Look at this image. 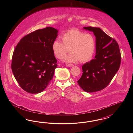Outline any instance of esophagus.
Masks as SVG:
<instances>
[{
	"instance_id": "obj_1",
	"label": "esophagus",
	"mask_w": 133,
	"mask_h": 133,
	"mask_svg": "<svg viewBox=\"0 0 133 133\" xmlns=\"http://www.w3.org/2000/svg\"><path fill=\"white\" fill-rule=\"evenodd\" d=\"M66 65L67 66H68V67H72V66H74V65L72 64L66 63Z\"/></svg>"
}]
</instances>
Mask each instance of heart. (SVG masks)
I'll list each match as a JSON object with an SVG mask.
<instances>
[{"label": "heart", "instance_id": "b5f03b06", "mask_svg": "<svg viewBox=\"0 0 133 133\" xmlns=\"http://www.w3.org/2000/svg\"><path fill=\"white\" fill-rule=\"evenodd\" d=\"M63 42L55 40L52 44L54 54L59 59H61L68 52L70 54L64 58L67 62H73L79 60L86 62L94 55L96 48L94 36L78 30H71L65 33L62 36Z\"/></svg>", "mask_w": 133, "mask_h": 133}]
</instances>
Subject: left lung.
Segmentation results:
<instances>
[{
    "mask_svg": "<svg viewBox=\"0 0 133 133\" xmlns=\"http://www.w3.org/2000/svg\"><path fill=\"white\" fill-rule=\"evenodd\" d=\"M96 36L95 59L84 64L82 75L77 81L87 92H95L106 88L120 66L121 56L117 41L100 28L85 27Z\"/></svg>",
    "mask_w": 133,
    "mask_h": 133,
    "instance_id": "8db88e82",
    "label": "left lung"
}]
</instances>
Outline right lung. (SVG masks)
Instances as JSON below:
<instances>
[{
    "label": "right lung",
    "instance_id": "right-lung-1",
    "mask_svg": "<svg viewBox=\"0 0 133 133\" xmlns=\"http://www.w3.org/2000/svg\"><path fill=\"white\" fill-rule=\"evenodd\" d=\"M58 30L47 27L27 34L19 41L13 53L11 69L19 86L27 92H42L57 67L52 49Z\"/></svg>",
    "mask_w": 133,
    "mask_h": 133
}]
</instances>
